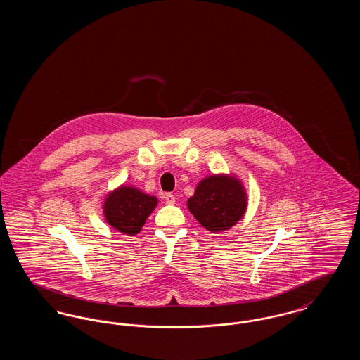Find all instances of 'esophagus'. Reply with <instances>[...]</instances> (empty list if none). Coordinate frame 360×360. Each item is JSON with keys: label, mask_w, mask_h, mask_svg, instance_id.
Masks as SVG:
<instances>
[{"label": "esophagus", "mask_w": 360, "mask_h": 360, "mask_svg": "<svg viewBox=\"0 0 360 360\" xmlns=\"http://www.w3.org/2000/svg\"><path fill=\"white\" fill-rule=\"evenodd\" d=\"M165 200H166V202H167L169 205H174V204H175V195L172 194V193H167V194L165 195Z\"/></svg>", "instance_id": "34e87169"}]
</instances>
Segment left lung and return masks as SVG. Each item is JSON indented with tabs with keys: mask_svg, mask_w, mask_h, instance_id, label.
<instances>
[{
	"mask_svg": "<svg viewBox=\"0 0 360 360\" xmlns=\"http://www.w3.org/2000/svg\"><path fill=\"white\" fill-rule=\"evenodd\" d=\"M248 205L243 182L235 175L212 174L198 182L188 209L212 233L223 232L241 220Z\"/></svg>",
	"mask_w": 360,
	"mask_h": 360,
	"instance_id": "1",
	"label": "left lung"
}]
</instances>
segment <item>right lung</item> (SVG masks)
Instances as JSON below:
<instances>
[{
  "mask_svg": "<svg viewBox=\"0 0 360 360\" xmlns=\"http://www.w3.org/2000/svg\"><path fill=\"white\" fill-rule=\"evenodd\" d=\"M158 205V198L134 186L121 185L108 193L103 212L106 223L124 235H137Z\"/></svg>",
  "mask_w": 360,
  "mask_h": 360,
  "instance_id": "add662e5",
  "label": "right lung"
}]
</instances>
